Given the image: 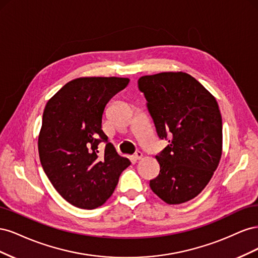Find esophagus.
Here are the masks:
<instances>
[{
  "mask_svg": "<svg viewBox=\"0 0 258 258\" xmlns=\"http://www.w3.org/2000/svg\"><path fill=\"white\" fill-rule=\"evenodd\" d=\"M143 157V154H142V152H140V151H138V152H136V154H135V158L137 159V160H140Z\"/></svg>",
  "mask_w": 258,
  "mask_h": 258,
  "instance_id": "1",
  "label": "esophagus"
}]
</instances>
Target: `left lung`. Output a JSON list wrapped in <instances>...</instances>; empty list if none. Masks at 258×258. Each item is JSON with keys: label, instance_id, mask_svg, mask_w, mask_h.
I'll return each mask as SVG.
<instances>
[{"label": "left lung", "instance_id": "obj_1", "mask_svg": "<svg viewBox=\"0 0 258 258\" xmlns=\"http://www.w3.org/2000/svg\"><path fill=\"white\" fill-rule=\"evenodd\" d=\"M159 139L169 144L156 156L160 171L152 190L168 205L197 197L222 156V115L215 98L184 72L145 75L138 81Z\"/></svg>", "mask_w": 258, "mask_h": 258}]
</instances>
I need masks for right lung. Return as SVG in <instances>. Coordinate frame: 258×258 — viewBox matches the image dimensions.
Returning a JSON list of instances; mask_svg holds the SVG:
<instances>
[{"instance_id":"add662e5","label":"right lung","mask_w":258,"mask_h":258,"mask_svg":"<svg viewBox=\"0 0 258 258\" xmlns=\"http://www.w3.org/2000/svg\"><path fill=\"white\" fill-rule=\"evenodd\" d=\"M128 84L123 77H80L66 84L45 106L40 160L54 189L74 207L102 206L130 166L102 130L107 102ZM101 142L106 143L104 153L97 150Z\"/></svg>"}]
</instances>
